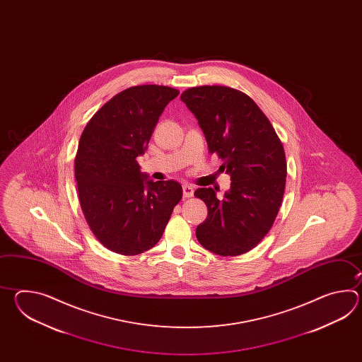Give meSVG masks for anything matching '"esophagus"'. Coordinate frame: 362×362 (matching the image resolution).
<instances>
[{
	"label": "esophagus",
	"mask_w": 362,
	"mask_h": 362,
	"mask_svg": "<svg viewBox=\"0 0 362 362\" xmlns=\"http://www.w3.org/2000/svg\"><path fill=\"white\" fill-rule=\"evenodd\" d=\"M182 192H184L185 198H190V197H192V194H194V187H192V185L185 184L182 186Z\"/></svg>",
	"instance_id": "obj_1"
}]
</instances>
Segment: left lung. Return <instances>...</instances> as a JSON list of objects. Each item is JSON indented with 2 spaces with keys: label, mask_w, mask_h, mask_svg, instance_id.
<instances>
[{
  "label": "left lung",
  "mask_w": 362,
  "mask_h": 362,
  "mask_svg": "<svg viewBox=\"0 0 362 362\" xmlns=\"http://www.w3.org/2000/svg\"><path fill=\"white\" fill-rule=\"evenodd\" d=\"M181 100L231 180L223 198H217L212 187L194 192L208 208L197 238L220 256L246 254L268 234L281 207L287 176L284 146L268 117L245 93L204 85L185 90Z\"/></svg>",
  "instance_id": "left-lung-1"
}]
</instances>
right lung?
Returning <instances> with one entry per match:
<instances>
[{
  "mask_svg": "<svg viewBox=\"0 0 362 362\" xmlns=\"http://www.w3.org/2000/svg\"><path fill=\"white\" fill-rule=\"evenodd\" d=\"M178 94L163 85L128 88L94 114L80 137V206L95 238L112 252L133 256L153 248L182 198L177 181L154 182L137 163L159 116Z\"/></svg>",
  "mask_w": 362,
  "mask_h": 362,
  "instance_id": "obj_1",
  "label": "right lung"
}]
</instances>
